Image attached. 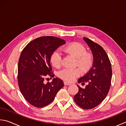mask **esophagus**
<instances>
[{
    "label": "esophagus",
    "mask_w": 126,
    "mask_h": 126,
    "mask_svg": "<svg viewBox=\"0 0 126 126\" xmlns=\"http://www.w3.org/2000/svg\"><path fill=\"white\" fill-rule=\"evenodd\" d=\"M64 85H69L71 84V83L69 82H66V81H64Z\"/></svg>",
    "instance_id": "esophagus-1"
}]
</instances>
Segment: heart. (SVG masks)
I'll use <instances>...</instances> for the list:
<instances>
[{
	"label": "heart",
	"instance_id": "b5f03b06",
	"mask_svg": "<svg viewBox=\"0 0 126 126\" xmlns=\"http://www.w3.org/2000/svg\"><path fill=\"white\" fill-rule=\"evenodd\" d=\"M63 51L76 58L75 65L79 66L83 71H87L92 67L94 61L93 54L87 52L86 48L80 43H70L63 48ZM51 63L54 67L60 68L62 64V58L58 51L54 52L51 57ZM80 68H64L58 73V76L67 82H73L81 74Z\"/></svg>",
	"mask_w": 126,
	"mask_h": 126
}]
</instances>
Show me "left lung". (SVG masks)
<instances>
[{
	"label": "left lung",
	"instance_id": "obj_1",
	"mask_svg": "<svg viewBox=\"0 0 126 126\" xmlns=\"http://www.w3.org/2000/svg\"><path fill=\"white\" fill-rule=\"evenodd\" d=\"M92 52L94 61L92 68L78 80L85 85V88L78 85L79 92L74 95L78 106L84 109H91L102 103L109 92L112 78V69L107 53L102 46L87 38H83Z\"/></svg>",
	"mask_w": 126,
	"mask_h": 126
}]
</instances>
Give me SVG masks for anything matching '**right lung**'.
<instances>
[{"label": "right lung", "mask_w": 126, "mask_h": 126, "mask_svg": "<svg viewBox=\"0 0 126 126\" xmlns=\"http://www.w3.org/2000/svg\"><path fill=\"white\" fill-rule=\"evenodd\" d=\"M65 44L64 40L57 37L41 36L31 41L22 51L18 64V83L24 98L34 107L42 108L50 104L64 86L63 81L58 78L46 84L44 81L46 76H55L51 71V57Z\"/></svg>", "instance_id": "obj_1"}]
</instances>
